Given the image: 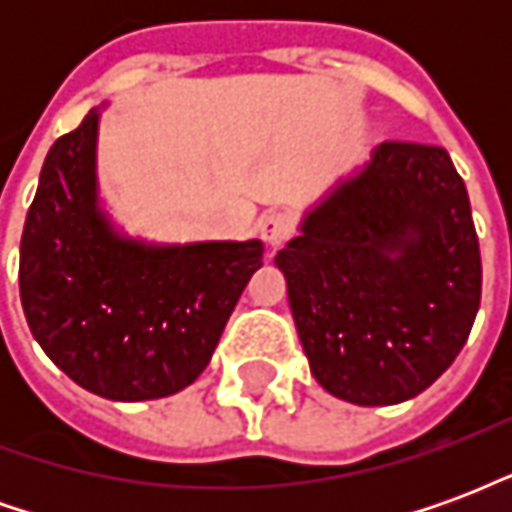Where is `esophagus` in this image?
Here are the masks:
<instances>
[{"label": "esophagus", "mask_w": 512, "mask_h": 512, "mask_svg": "<svg viewBox=\"0 0 512 512\" xmlns=\"http://www.w3.org/2000/svg\"><path fill=\"white\" fill-rule=\"evenodd\" d=\"M293 216L290 213L274 211L263 216V222H260V235H263V241L268 246H282L288 241L290 235H293Z\"/></svg>", "instance_id": "esophagus-1"}]
</instances>
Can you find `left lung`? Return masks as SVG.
I'll use <instances>...</instances> for the list:
<instances>
[{
  "mask_svg": "<svg viewBox=\"0 0 512 512\" xmlns=\"http://www.w3.org/2000/svg\"><path fill=\"white\" fill-rule=\"evenodd\" d=\"M274 263L312 376L356 406L425 392L461 354L480 307L469 194L439 145H378Z\"/></svg>",
  "mask_w": 512,
  "mask_h": 512,
  "instance_id": "obj_1",
  "label": "left lung"
}]
</instances>
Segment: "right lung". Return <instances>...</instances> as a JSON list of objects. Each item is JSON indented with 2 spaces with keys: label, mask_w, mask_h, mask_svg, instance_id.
Here are the masks:
<instances>
[{
  "label": "right lung",
  "mask_w": 512,
  "mask_h": 512,
  "mask_svg": "<svg viewBox=\"0 0 512 512\" xmlns=\"http://www.w3.org/2000/svg\"><path fill=\"white\" fill-rule=\"evenodd\" d=\"M98 109L51 145L29 205L18 288L35 340L106 400H156L194 384L263 266V244L156 246L120 235L98 205Z\"/></svg>",
  "instance_id": "1"
}]
</instances>
